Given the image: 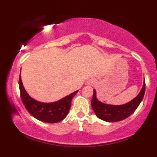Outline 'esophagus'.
<instances>
[{"label": "esophagus", "mask_w": 157, "mask_h": 157, "mask_svg": "<svg viewBox=\"0 0 157 157\" xmlns=\"http://www.w3.org/2000/svg\"><path fill=\"white\" fill-rule=\"evenodd\" d=\"M96 84V81L94 79H90L89 80L87 81L86 85L88 86H94Z\"/></svg>", "instance_id": "esophagus-1"}]
</instances>
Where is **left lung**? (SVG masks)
<instances>
[{"label":"left lung","mask_w":157,"mask_h":157,"mask_svg":"<svg viewBox=\"0 0 157 157\" xmlns=\"http://www.w3.org/2000/svg\"><path fill=\"white\" fill-rule=\"evenodd\" d=\"M145 93V80L142 89L135 98L122 105H111L102 103L96 98V91L94 90L91 106L96 115L105 122H114L124 120L136 109L144 98Z\"/></svg>","instance_id":"left-lung-1"}]
</instances>
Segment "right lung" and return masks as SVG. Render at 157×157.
I'll use <instances>...</instances> for the list:
<instances>
[{
    "label": "right lung",
    "instance_id": "add662e5",
    "mask_svg": "<svg viewBox=\"0 0 157 157\" xmlns=\"http://www.w3.org/2000/svg\"><path fill=\"white\" fill-rule=\"evenodd\" d=\"M19 88L22 101L28 112L37 120L48 123H56L65 119L71 106L72 99L78 92L77 90L55 102H40L30 98L25 91L22 83L21 74L19 77Z\"/></svg>",
    "mask_w": 157,
    "mask_h": 157
}]
</instances>
